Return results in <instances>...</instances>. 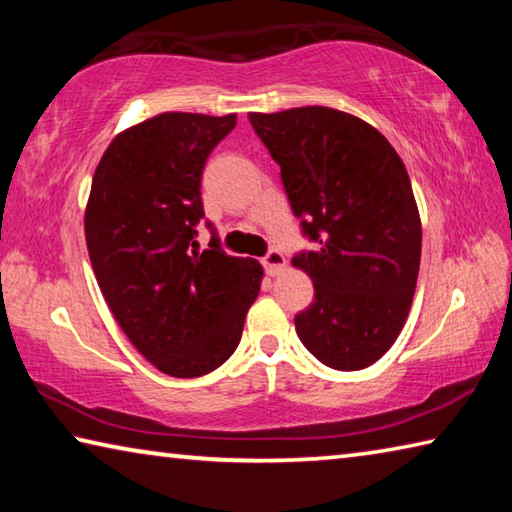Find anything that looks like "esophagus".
<instances>
[{
    "label": "esophagus",
    "mask_w": 512,
    "mask_h": 512,
    "mask_svg": "<svg viewBox=\"0 0 512 512\" xmlns=\"http://www.w3.org/2000/svg\"><path fill=\"white\" fill-rule=\"evenodd\" d=\"M262 264L266 268V273L275 277L277 273H282L284 266H287V259H284L280 250H268V255L262 259Z\"/></svg>",
    "instance_id": "34e87169"
}]
</instances>
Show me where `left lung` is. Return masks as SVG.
Here are the masks:
<instances>
[{"label":"left lung","mask_w":512,"mask_h":512,"mask_svg":"<svg viewBox=\"0 0 512 512\" xmlns=\"http://www.w3.org/2000/svg\"><path fill=\"white\" fill-rule=\"evenodd\" d=\"M248 119L316 244L291 259L316 289L296 316L300 341L334 370L368 368L400 336L420 271L422 223L404 162L377 128L334 108Z\"/></svg>","instance_id":"8db88e82"}]
</instances>
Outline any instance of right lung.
<instances>
[{"mask_svg": "<svg viewBox=\"0 0 512 512\" xmlns=\"http://www.w3.org/2000/svg\"><path fill=\"white\" fill-rule=\"evenodd\" d=\"M237 115L162 112L126 128L103 153L85 207L99 289L124 334L164 375L189 379L237 350L262 287L257 259L198 253L201 176Z\"/></svg>", "mask_w": 512, "mask_h": 512, "instance_id": "1", "label": "right lung"}]
</instances>
